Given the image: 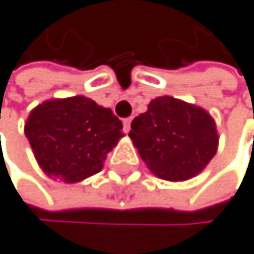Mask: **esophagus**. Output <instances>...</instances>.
<instances>
[{
  "label": "esophagus",
  "mask_w": 254,
  "mask_h": 254,
  "mask_svg": "<svg viewBox=\"0 0 254 254\" xmlns=\"http://www.w3.org/2000/svg\"><path fill=\"white\" fill-rule=\"evenodd\" d=\"M130 124H132V118H127V119H124V122H122V126H124V132H126V133L130 132Z\"/></svg>",
  "instance_id": "obj_1"
}]
</instances>
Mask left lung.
<instances>
[{"instance_id": "8db88e82", "label": "left lung", "mask_w": 254, "mask_h": 254, "mask_svg": "<svg viewBox=\"0 0 254 254\" xmlns=\"http://www.w3.org/2000/svg\"><path fill=\"white\" fill-rule=\"evenodd\" d=\"M130 138L147 168L165 181H187L215 155V122L202 108L174 97H157L132 121Z\"/></svg>"}]
</instances>
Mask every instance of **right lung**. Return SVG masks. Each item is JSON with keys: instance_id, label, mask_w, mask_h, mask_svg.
I'll return each mask as SVG.
<instances>
[{"instance_id": "1", "label": "right lung", "mask_w": 254, "mask_h": 254, "mask_svg": "<svg viewBox=\"0 0 254 254\" xmlns=\"http://www.w3.org/2000/svg\"><path fill=\"white\" fill-rule=\"evenodd\" d=\"M122 122L110 108L75 96L44 102L31 111L25 135L48 176L78 182L102 170L122 136Z\"/></svg>"}]
</instances>
